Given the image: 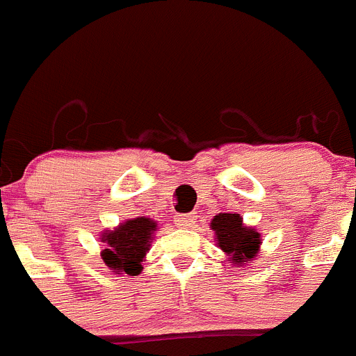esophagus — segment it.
Here are the masks:
<instances>
[{"mask_svg": "<svg viewBox=\"0 0 356 356\" xmlns=\"http://www.w3.org/2000/svg\"><path fill=\"white\" fill-rule=\"evenodd\" d=\"M172 222L178 228H193L196 225V219H194V216H188V213H180V216H175Z\"/></svg>", "mask_w": 356, "mask_h": 356, "instance_id": "esophagus-1", "label": "esophagus"}]
</instances>
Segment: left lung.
Masks as SVG:
<instances>
[{
  "label": "left lung",
  "mask_w": 356,
  "mask_h": 356,
  "mask_svg": "<svg viewBox=\"0 0 356 356\" xmlns=\"http://www.w3.org/2000/svg\"><path fill=\"white\" fill-rule=\"evenodd\" d=\"M210 228L216 232L217 246L228 257V262L242 267L259 254L262 244L260 234L251 226H244L238 213H217L210 222Z\"/></svg>",
  "instance_id": "1"
}]
</instances>
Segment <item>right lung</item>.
Listing matches in <instances>:
<instances>
[{"mask_svg": "<svg viewBox=\"0 0 356 356\" xmlns=\"http://www.w3.org/2000/svg\"><path fill=\"white\" fill-rule=\"evenodd\" d=\"M155 232L156 222L149 217H135L121 222L118 228L105 229L102 235V242H105L103 262L115 275H140Z\"/></svg>", "mask_w": 356, "mask_h": 356, "instance_id": "add662e5", "label": "right lung"}]
</instances>
